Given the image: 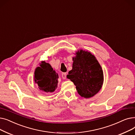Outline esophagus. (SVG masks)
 <instances>
[{
	"mask_svg": "<svg viewBox=\"0 0 135 135\" xmlns=\"http://www.w3.org/2000/svg\"><path fill=\"white\" fill-rule=\"evenodd\" d=\"M62 78L64 80L66 79V73H62Z\"/></svg>",
	"mask_w": 135,
	"mask_h": 135,
	"instance_id": "1",
	"label": "esophagus"
}]
</instances>
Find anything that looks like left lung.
Segmentation results:
<instances>
[{
    "instance_id": "obj_1",
    "label": "left lung",
    "mask_w": 135,
    "mask_h": 135,
    "mask_svg": "<svg viewBox=\"0 0 135 135\" xmlns=\"http://www.w3.org/2000/svg\"><path fill=\"white\" fill-rule=\"evenodd\" d=\"M73 57V69L67 78L76 86L82 97H93L102 87L104 81L103 71L94 55L88 51L79 50Z\"/></svg>"
}]
</instances>
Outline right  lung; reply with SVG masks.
<instances>
[{
	"label": "right lung",
	"instance_id": "1",
	"mask_svg": "<svg viewBox=\"0 0 135 135\" xmlns=\"http://www.w3.org/2000/svg\"><path fill=\"white\" fill-rule=\"evenodd\" d=\"M59 75L49 63L42 61L40 66L36 68L34 81L40 90L46 93H52L57 87Z\"/></svg>",
	"mask_w": 135,
	"mask_h": 135
}]
</instances>
